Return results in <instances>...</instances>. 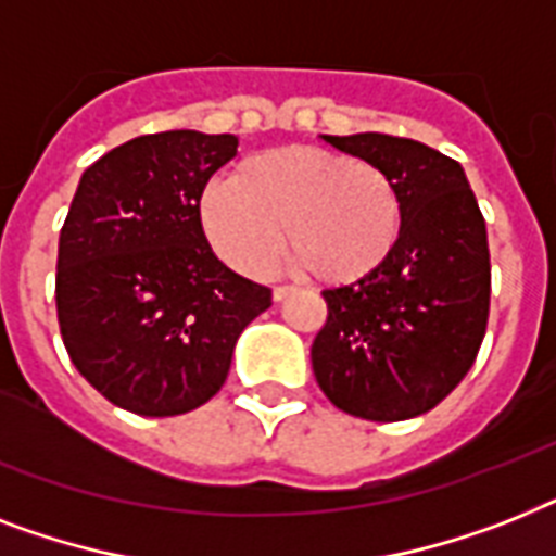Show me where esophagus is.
I'll return each instance as SVG.
<instances>
[{
    "instance_id": "esophagus-1",
    "label": "esophagus",
    "mask_w": 556,
    "mask_h": 556,
    "mask_svg": "<svg viewBox=\"0 0 556 556\" xmlns=\"http://www.w3.org/2000/svg\"><path fill=\"white\" fill-rule=\"evenodd\" d=\"M293 291H296L293 286H277V288H274V302H282L286 296H291Z\"/></svg>"
}]
</instances>
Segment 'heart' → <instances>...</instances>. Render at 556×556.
<instances>
[{
	"instance_id": "heart-1",
	"label": "heart",
	"mask_w": 556,
	"mask_h": 556,
	"mask_svg": "<svg viewBox=\"0 0 556 556\" xmlns=\"http://www.w3.org/2000/svg\"><path fill=\"white\" fill-rule=\"evenodd\" d=\"M197 214L211 248L239 274L268 277L288 228L296 265L328 286L377 274L400 245L405 219L386 170L311 146L256 153L233 179L207 185Z\"/></svg>"
}]
</instances>
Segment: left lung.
Segmentation results:
<instances>
[{"label": "left lung", "mask_w": 556, "mask_h": 556, "mask_svg": "<svg viewBox=\"0 0 556 556\" xmlns=\"http://www.w3.org/2000/svg\"><path fill=\"white\" fill-rule=\"evenodd\" d=\"M403 197V237L363 282L323 291L311 345L323 394L351 417L400 422L440 405L477 359L491 302L489 233L459 162L388 134L323 137Z\"/></svg>", "instance_id": "left-lung-1"}]
</instances>
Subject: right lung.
Masks as SVG:
<instances>
[{
	"label": "right lung",
	"mask_w": 556,
	"mask_h": 556,
	"mask_svg": "<svg viewBox=\"0 0 556 556\" xmlns=\"http://www.w3.org/2000/svg\"><path fill=\"white\" fill-rule=\"evenodd\" d=\"M233 134L165 130L108 151L79 179L59 233L56 317L67 356L108 403L176 417L223 388L270 288L216 260L200 228Z\"/></svg>",
	"instance_id": "obj_1"
}]
</instances>
